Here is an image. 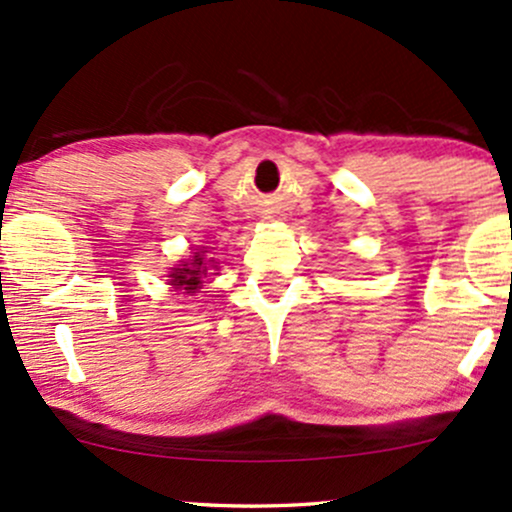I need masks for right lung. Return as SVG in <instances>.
Segmentation results:
<instances>
[{"instance_id": "add662e5", "label": "right lung", "mask_w": 512, "mask_h": 512, "mask_svg": "<svg viewBox=\"0 0 512 512\" xmlns=\"http://www.w3.org/2000/svg\"><path fill=\"white\" fill-rule=\"evenodd\" d=\"M205 252L207 250L195 252L188 262L176 264L169 274V286L186 295L197 293V288H202V276H207L209 272V264H214V257H205Z\"/></svg>"}]
</instances>
